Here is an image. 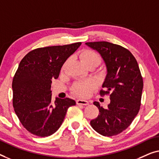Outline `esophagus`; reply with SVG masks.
I'll return each mask as SVG.
<instances>
[{
    "label": "esophagus",
    "mask_w": 159,
    "mask_h": 159,
    "mask_svg": "<svg viewBox=\"0 0 159 159\" xmlns=\"http://www.w3.org/2000/svg\"><path fill=\"white\" fill-rule=\"evenodd\" d=\"M76 103H77V104H79V105H88L89 104V101H87V100L80 99H77Z\"/></svg>",
    "instance_id": "obj_1"
}]
</instances>
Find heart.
Wrapping results in <instances>:
<instances>
[{
    "instance_id": "1",
    "label": "heart",
    "mask_w": 159,
    "mask_h": 159,
    "mask_svg": "<svg viewBox=\"0 0 159 159\" xmlns=\"http://www.w3.org/2000/svg\"><path fill=\"white\" fill-rule=\"evenodd\" d=\"M80 60L84 65L95 64L98 66L101 62V57L95 51L91 50H85L80 54ZM95 86L93 80H89L86 81H81L76 83L73 88V91L75 94L80 97H86L90 92V91Z\"/></svg>"
}]
</instances>
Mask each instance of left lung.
<instances>
[{"instance_id":"8db88e82","label":"left lung","mask_w":159,"mask_h":159,"mask_svg":"<svg viewBox=\"0 0 159 159\" xmlns=\"http://www.w3.org/2000/svg\"><path fill=\"white\" fill-rule=\"evenodd\" d=\"M85 44L99 53L106 66L102 84L106 91L100 93H110L107 108L93 102L99 113L91 120V126L100 135H116L129 126L139 111L143 88L139 66L133 54L123 47L104 41Z\"/></svg>"}]
</instances>
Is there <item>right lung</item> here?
Wrapping results in <instances>:
<instances>
[{"mask_svg": "<svg viewBox=\"0 0 159 159\" xmlns=\"http://www.w3.org/2000/svg\"><path fill=\"white\" fill-rule=\"evenodd\" d=\"M80 44L35 49L20 62L12 83L13 106L22 125L33 135H52L61 126L68 109L75 105L69 98L56 97L55 103L51 102V84Z\"/></svg>", "mask_w": 159, "mask_h": 159, "instance_id": "obj_1", "label": "right lung"}]
</instances>
